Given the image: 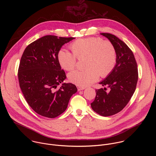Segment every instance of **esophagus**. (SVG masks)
Returning a JSON list of instances; mask_svg holds the SVG:
<instances>
[{
  "label": "esophagus",
  "mask_w": 156,
  "mask_h": 156,
  "mask_svg": "<svg viewBox=\"0 0 156 156\" xmlns=\"http://www.w3.org/2000/svg\"><path fill=\"white\" fill-rule=\"evenodd\" d=\"M77 89L78 91H81V90H83L85 89L84 87H81V86H77Z\"/></svg>",
  "instance_id": "obj_1"
}]
</instances>
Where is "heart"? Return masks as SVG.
<instances>
[{"mask_svg": "<svg viewBox=\"0 0 156 156\" xmlns=\"http://www.w3.org/2000/svg\"><path fill=\"white\" fill-rule=\"evenodd\" d=\"M73 53L60 49L57 54L61 67L72 71L77 66L78 58H86L84 70H76L69 75L70 81L79 86L85 87L98 80L100 75L104 78L114 70L117 58V50L110 41L99 37L81 38L70 45Z\"/></svg>", "mask_w": 156, "mask_h": 156, "instance_id": "heart-1", "label": "heart"}]
</instances>
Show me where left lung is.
Masks as SVG:
<instances>
[{"label":"left lung","instance_id":"obj_1","mask_svg":"<svg viewBox=\"0 0 156 156\" xmlns=\"http://www.w3.org/2000/svg\"><path fill=\"white\" fill-rule=\"evenodd\" d=\"M115 46L117 58L114 70L105 80L99 83L110 88L96 90L94 101L91 104L97 114L108 117L115 115L127 105L134 94L138 79L137 63L134 54L126 44L110 33H101Z\"/></svg>","mask_w":156,"mask_h":156}]
</instances>
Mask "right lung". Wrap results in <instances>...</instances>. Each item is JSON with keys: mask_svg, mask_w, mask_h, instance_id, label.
I'll return each mask as SVG.
<instances>
[{"mask_svg": "<svg viewBox=\"0 0 156 156\" xmlns=\"http://www.w3.org/2000/svg\"><path fill=\"white\" fill-rule=\"evenodd\" d=\"M74 37L52 35L31 42L22 55L18 70L20 87L31 108L39 115L54 119L65 112L76 86L63 83L65 72L61 69L57 54L62 46Z\"/></svg>", "mask_w": 156, "mask_h": 156, "instance_id": "1", "label": "right lung"}]
</instances>
